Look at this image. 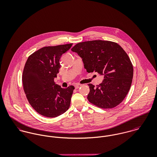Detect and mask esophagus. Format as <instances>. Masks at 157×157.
<instances>
[{"label": "esophagus", "instance_id": "obj_1", "mask_svg": "<svg viewBox=\"0 0 157 157\" xmlns=\"http://www.w3.org/2000/svg\"><path fill=\"white\" fill-rule=\"evenodd\" d=\"M81 85H80V84H77V85H75V89H78V88H79L80 87H81Z\"/></svg>", "mask_w": 157, "mask_h": 157}]
</instances>
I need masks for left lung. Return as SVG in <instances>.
<instances>
[{
	"mask_svg": "<svg viewBox=\"0 0 157 157\" xmlns=\"http://www.w3.org/2000/svg\"><path fill=\"white\" fill-rule=\"evenodd\" d=\"M71 51L82 59L88 72L104 75L99 85H88L90 103L102 109H111L120 104L130 90L134 74L124 50L115 42L98 40L78 43Z\"/></svg>",
	"mask_w": 157,
	"mask_h": 157,
	"instance_id": "left-lung-1",
	"label": "left lung"
}]
</instances>
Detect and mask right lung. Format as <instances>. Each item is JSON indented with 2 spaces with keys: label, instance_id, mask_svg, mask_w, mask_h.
Returning <instances> with one entry per match:
<instances>
[{
  "label": "right lung",
  "instance_id": "obj_1",
  "mask_svg": "<svg viewBox=\"0 0 157 157\" xmlns=\"http://www.w3.org/2000/svg\"><path fill=\"white\" fill-rule=\"evenodd\" d=\"M72 44L45 46L30 55L25 65L23 86L26 97L33 108L46 117H56L69 108L74 86L62 88L56 84L63 54Z\"/></svg>",
  "mask_w": 157,
  "mask_h": 157
}]
</instances>
